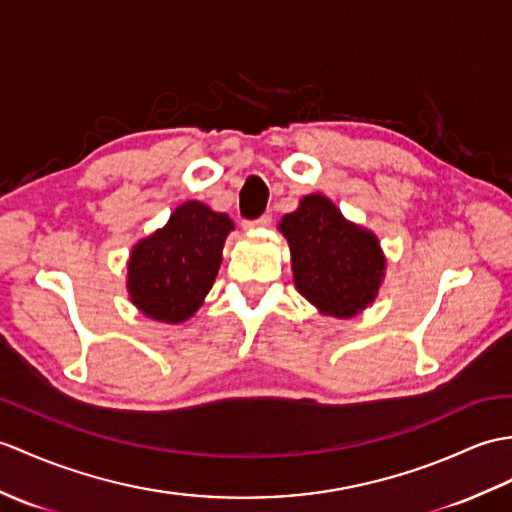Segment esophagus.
I'll return each mask as SVG.
<instances>
[{"instance_id": "esophagus-1", "label": "esophagus", "mask_w": 512, "mask_h": 512, "mask_svg": "<svg viewBox=\"0 0 512 512\" xmlns=\"http://www.w3.org/2000/svg\"><path fill=\"white\" fill-rule=\"evenodd\" d=\"M270 222H272L270 213H264V216L257 218V220H246V222L242 224V227H244L246 231H255V229H268V227H270Z\"/></svg>"}]
</instances>
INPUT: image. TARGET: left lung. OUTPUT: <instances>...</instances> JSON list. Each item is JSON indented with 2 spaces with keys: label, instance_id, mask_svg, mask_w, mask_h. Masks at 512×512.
<instances>
[{
  "label": "left lung",
  "instance_id": "8db88e82",
  "mask_svg": "<svg viewBox=\"0 0 512 512\" xmlns=\"http://www.w3.org/2000/svg\"><path fill=\"white\" fill-rule=\"evenodd\" d=\"M288 240L294 288L320 314L353 318L377 299L386 277L379 237L342 216L323 194L303 196L279 222Z\"/></svg>",
  "mask_w": 512,
  "mask_h": 512
}]
</instances>
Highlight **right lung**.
Returning <instances> with one entry per match:
<instances>
[{
    "label": "right lung",
    "mask_w": 512,
    "mask_h": 512,
    "mask_svg": "<svg viewBox=\"0 0 512 512\" xmlns=\"http://www.w3.org/2000/svg\"><path fill=\"white\" fill-rule=\"evenodd\" d=\"M235 229L227 213L200 200L178 205L161 229L130 248L128 299L150 320L178 325L192 318L213 288L222 248Z\"/></svg>",
    "instance_id": "1"
}]
</instances>
